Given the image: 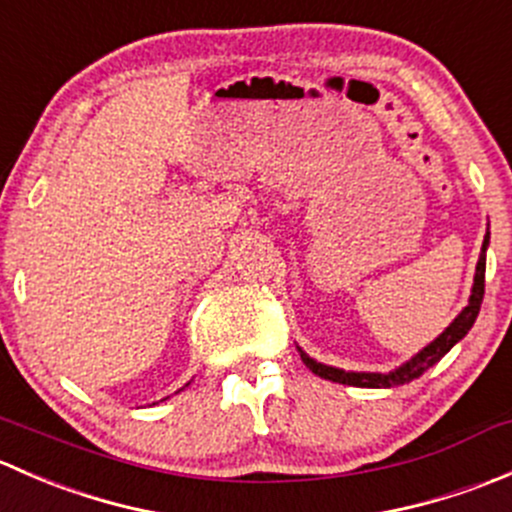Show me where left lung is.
Segmentation results:
<instances>
[{"label": "left lung", "instance_id": "left-lung-1", "mask_svg": "<svg viewBox=\"0 0 512 512\" xmlns=\"http://www.w3.org/2000/svg\"><path fill=\"white\" fill-rule=\"evenodd\" d=\"M490 242V232H485L483 247H480V257L476 265V277H473V289H471V299L463 307V312L453 319L451 324L446 327V332L438 334L428 347H423L416 356H411L406 364H401L399 369L389 371V374H374V371H344L337 369V366H327L314 361L312 356H307L299 349L302 354V361L309 366V371H314L317 376L329 381H337V384L344 386H359V389H391V386H401L409 384V381L418 379L423 371L431 369L433 364L443 359L468 332H471L473 322H476L478 312H480V302H483V292H485V250H488Z\"/></svg>", "mask_w": 512, "mask_h": 512}]
</instances>
